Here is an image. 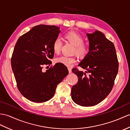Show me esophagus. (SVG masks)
<instances>
[{
	"instance_id": "obj_1",
	"label": "esophagus",
	"mask_w": 130,
	"mask_h": 130,
	"mask_svg": "<svg viewBox=\"0 0 130 130\" xmlns=\"http://www.w3.org/2000/svg\"><path fill=\"white\" fill-rule=\"evenodd\" d=\"M68 70H69V73H71V72H72V69H71V68H70V67H68Z\"/></svg>"
}]
</instances>
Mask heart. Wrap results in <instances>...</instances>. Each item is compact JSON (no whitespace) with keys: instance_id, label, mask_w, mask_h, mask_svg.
I'll list each match as a JSON object with an SVG mask.
<instances>
[{"instance_id":"b5f03b06","label":"heart","mask_w":130,"mask_h":130,"mask_svg":"<svg viewBox=\"0 0 130 130\" xmlns=\"http://www.w3.org/2000/svg\"><path fill=\"white\" fill-rule=\"evenodd\" d=\"M65 38L75 46L74 52L78 56L84 57L88 53V47L87 45L83 43L84 38L79 33L75 31H70L65 35ZM62 41L59 38H56L53 43V50L54 53L58 54L61 51L62 46ZM77 59L75 57H69L61 56L56 59V62L64 65L71 66L76 62Z\"/></svg>"}]
</instances>
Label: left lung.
I'll list each match as a JSON object with an SVG mask.
<instances>
[{
    "label": "left lung",
    "mask_w": 130,
    "mask_h": 130,
    "mask_svg": "<svg viewBox=\"0 0 130 130\" xmlns=\"http://www.w3.org/2000/svg\"><path fill=\"white\" fill-rule=\"evenodd\" d=\"M86 35L89 52L79 64L86 71L72 69L79 80L72 87L71 93L75 103L92 106L104 100L111 92L118 72L119 62L114 44L103 33L96 30ZM87 72L90 74L88 76L86 75Z\"/></svg>",
    "instance_id": "obj_1"
}]
</instances>
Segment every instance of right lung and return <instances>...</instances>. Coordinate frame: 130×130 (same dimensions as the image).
Instances as JSON below:
<instances>
[{
	"label": "right lung",
	"mask_w": 130,
	"mask_h": 130,
	"mask_svg": "<svg viewBox=\"0 0 130 130\" xmlns=\"http://www.w3.org/2000/svg\"><path fill=\"white\" fill-rule=\"evenodd\" d=\"M60 32V28L55 25L35 26L21 36L15 45L11 68L18 90L30 101L39 103L49 100L57 85L69 74L67 68L59 63L42 71L43 65L51 64L53 43Z\"/></svg>",
	"instance_id": "obj_1"
}]
</instances>
